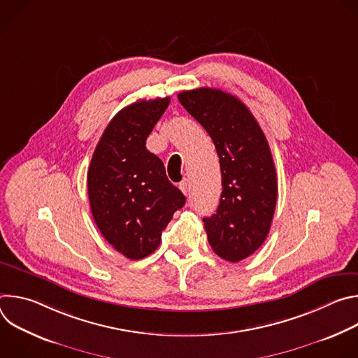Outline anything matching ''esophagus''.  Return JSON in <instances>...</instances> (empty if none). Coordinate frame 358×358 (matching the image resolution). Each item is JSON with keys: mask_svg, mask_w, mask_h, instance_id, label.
Returning <instances> with one entry per match:
<instances>
[{"mask_svg": "<svg viewBox=\"0 0 358 358\" xmlns=\"http://www.w3.org/2000/svg\"><path fill=\"white\" fill-rule=\"evenodd\" d=\"M178 187H180V189H181L185 195L189 194V182H188V180H182Z\"/></svg>", "mask_w": 358, "mask_h": 358, "instance_id": "1", "label": "esophagus"}]
</instances>
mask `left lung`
<instances>
[{"instance_id":"1","label":"left lung","mask_w":358,"mask_h":358,"mask_svg":"<svg viewBox=\"0 0 358 358\" xmlns=\"http://www.w3.org/2000/svg\"><path fill=\"white\" fill-rule=\"evenodd\" d=\"M184 109L211 136L221 166L217 214L203 218L208 242L220 258L239 262L266 239L278 198L276 170L268 140L242 101L220 89L178 94Z\"/></svg>"}]
</instances>
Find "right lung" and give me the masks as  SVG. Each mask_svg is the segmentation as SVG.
I'll return each instance as SVG.
<instances>
[{"label": "right lung", "instance_id": "obj_1", "mask_svg": "<svg viewBox=\"0 0 358 358\" xmlns=\"http://www.w3.org/2000/svg\"><path fill=\"white\" fill-rule=\"evenodd\" d=\"M170 97L138 100L122 109L101 134L87 170L93 220L105 239L127 259L148 257L162 232L185 203L163 162L145 148Z\"/></svg>", "mask_w": 358, "mask_h": 358}]
</instances>
